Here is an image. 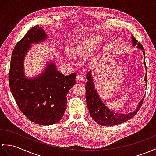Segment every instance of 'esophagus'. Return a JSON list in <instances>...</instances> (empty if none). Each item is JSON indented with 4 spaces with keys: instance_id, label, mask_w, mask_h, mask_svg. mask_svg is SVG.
Wrapping results in <instances>:
<instances>
[{
    "instance_id": "34e87169",
    "label": "esophagus",
    "mask_w": 156,
    "mask_h": 156,
    "mask_svg": "<svg viewBox=\"0 0 156 156\" xmlns=\"http://www.w3.org/2000/svg\"><path fill=\"white\" fill-rule=\"evenodd\" d=\"M76 80H77V81H84V77L82 75H81V74H78L77 75V76H76Z\"/></svg>"
}]
</instances>
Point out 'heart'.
<instances>
[{
	"label": "heart",
	"instance_id": "1",
	"mask_svg": "<svg viewBox=\"0 0 156 156\" xmlns=\"http://www.w3.org/2000/svg\"><path fill=\"white\" fill-rule=\"evenodd\" d=\"M102 41V39L99 35L91 34L85 38L80 43L76 48V52L79 56H84L94 52ZM70 58H73L71 54H69Z\"/></svg>",
	"mask_w": 156,
	"mask_h": 156
}]
</instances>
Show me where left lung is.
<instances>
[{"instance_id": "obj_1", "label": "left lung", "mask_w": 156, "mask_h": 156, "mask_svg": "<svg viewBox=\"0 0 156 156\" xmlns=\"http://www.w3.org/2000/svg\"><path fill=\"white\" fill-rule=\"evenodd\" d=\"M132 46H136L137 48L142 50L144 57V64L146 67V73L145 76L144 80L146 82V85L147 86V68L146 66V62H145V52L143 46L140 44L137 40L132 36ZM86 78L88 81L86 84V100L87 106L90 112V114L97 124L102 126H114L120 124L122 123L127 122L129 119L137 114L140 108L142 106L143 101L144 99V96L141 100L140 102L137 104L136 109L133 112L129 114H119L115 113L114 111L109 109L106 105L104 104L102 100L98 94L95 88L94 83L93 82V79L92 77V72L90 70L86 74Z\"/></svg>"}]
</instances>
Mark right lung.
Listing matches in <instances>:
<instances>
[{
    "label": "right lung",
    "mask_w": 156,
    "mask_h": 156,
    "mask_svg": "<svg viewBox=\"0 0 156 156\" xmlns=\"http://www.w3.org/2000/svg\"><path fill=\"white\" fill-rule=\"evenodd\" d=\"M48 35L38 25L32 27L13 50L9 71L10 91L18 106L32 122L43 126L56 124L66 108V96L75 85L76 74L64 76L52 62L36 77L24 74V60L32 44L45 41Z\"/></svg>",
    "instance_id": "add662e5"
}]
</instances>
